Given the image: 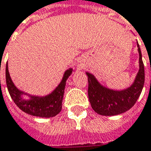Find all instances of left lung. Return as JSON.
<instances>
[{
	"label": "left lung",
	"mask_w": 151,
	"mask_h": 151,
	"mask_svg": "<svg viewBox=\"0 0 151 151\" xmlns=\"http://www.w3.org/2000/svg\"><path fill=\"white\" fill-rule=\"evenodd\" d=\"M139 71L132 84L122 90H114L102 85L95 76L86 72L88 81V94L93 109L104 116H113L130 109L139 97L145 83V68L142 54L137 42Z\"/></svg>",
	"instance_id": "obj_1"
}]
</instances>
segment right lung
Returning <instances> with one entry per match:
<instances>
[{
    "label": "right lung",
    "instance_id": "add662e5",
    "mask_svg": "<svg viewBox=\"0 0 151 151\" xmlns=\"http://www.w3.org/2000/svg\"><path fill=\"white\" fill-rule=\"evenodd\" d=\"M75 70H73L72 68L67 69L63 76V78L60 83L56 87L53 91L47 95L38 96V95L29 94L17 88V86L14 84L10 77L8 64L6 63V86L9 93L14 103L23 112L30 115L40 118L54 117L62 110V103L64 94L66 81L68 80L69 76ZM25 96H27L28 98H25Z\"/></svg>",
    "mask_w": 151,
    "mask_h": 151
}]
</instances>
